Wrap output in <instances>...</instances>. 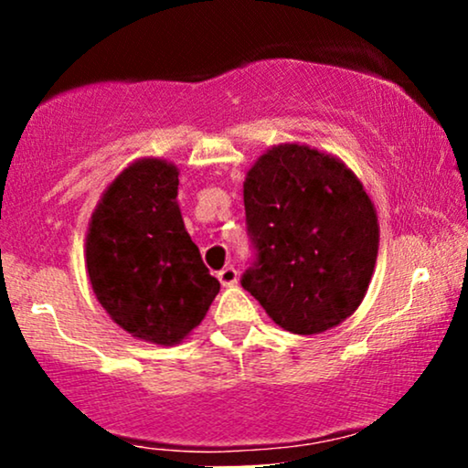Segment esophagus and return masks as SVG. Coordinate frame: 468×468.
I'll return each instance as SVG.
<instances>
[{"label": "esophagus", "instance_id": "esophagus-1", "mask_svg": "<svg viewBox=\"0 0 468 468\" xmlns=\"http://www.w3.org/2000/svg\"><path fill=\"white\" fill-rule=\"evenodd\" d=\"M218 279L224 288L235 286V283H238V271H235L233 266H224L222 271L218 272Z\"/></svg>", "mask_w": 468, "mask_h": 468}]
</instances>
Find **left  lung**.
<instances>
[{
  "mask_svg": "<svg viewBox=\"0 0 468 468\" xmlns=\"http://www.w3.org/2000/svg\"><path fill=\"white\" fill-rule=\"evenodd\" d=\"M244 208L257 264L241 277L292 335H321L354 314L372 282L378 218L336 155L299 143L266 149L246 171Z\"/></svg>",
  "mask_w": 468,
  "mask_h": 468,
  "instance_id": "obj_1",
  "label": "left lung"
}]
</instances>
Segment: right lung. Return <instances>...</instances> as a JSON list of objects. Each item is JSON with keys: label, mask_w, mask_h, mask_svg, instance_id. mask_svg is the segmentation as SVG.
<instances>
[{"label": "right lung", "mask_w": 468, "mask_h": 468, "mask_svg": "<svg viewBox=\"0 0 468 468\" xmlns=\"http://www.w3.org/2000/svg\"><path fill=\"white\" fill-rule=\"evenodd\" d=\"M178 176L169 160H133L107 185L85 238V268L105 313L165 347L189 336L219 292L182 222Z\"/></svg>", "instance_id": "obj_1"}]
</instances>
